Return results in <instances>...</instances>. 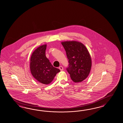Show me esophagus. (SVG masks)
<instances>
[{
	"mask_svg": "<svg viewBox=\"0 0 123 123\" xmlns=\"http://www.w3.org/2000/svg\"><path fill=\"white\" fill-rule=\"evenodd\" d=\"M59 69L61 71H63V67L62 66H60V67H59Z\"/></svg>",
	"mask_w": 123,
	"mask_h": 123,
	"instance_id": "34e87169",
	"label": "esophagus"
}]
</instances>
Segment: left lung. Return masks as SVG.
Wrapping results in <instances>:
<instances>
[{"instance_id": "left-lung-1", "label": "left lung", "mask_w": 123, "mask_h": 123, "mask_svg": "<svg viewBox=\"0 0 123 123\" xmlns=\"http://www.w3.org/2000/svg\"><path fill=\"white\" fill-rule=\"evenodd\" d=\"M61 43L68 60V72L73 82H81L87 78L91 69L92 59L88 51L80 42L69 41Z\"/></svg>"}]
</instances>
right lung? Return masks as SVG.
Masks as SVG:
<instances>
[{
	"mask_svg": "<svg viewBox=\"0 0 123 123\" xmlns=\"http://www.w3.org/2000/svg\"><path fill=\"white\" fill-rule=\"evenodd\" d=\"M47 45H41L33 51L30 59V70L33 77L40 83L50 84L60 70L54 67L46 56Z\"/></svg>",
	"mask_w": 123,
	"mask_h": 123,
	"instance_id": "add662e5",
	"label": "right lung"
}]
</instances>
